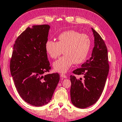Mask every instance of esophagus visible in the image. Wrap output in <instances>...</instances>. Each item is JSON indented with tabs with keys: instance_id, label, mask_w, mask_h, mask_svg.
Listing matches in <instances>:
<instances>
[{
	"instance_id": "34e87169",
	"label": "esophagus",
	"mask_w": 122,
	"mask_h": 122,
	"mask_svg": "<svg viewBox=\"0 0 122 122\" xmlns=\"http://www.w3.org/2000/svg\"><path fill=\"white\" fill-rule=\"evenodd\" d=\"M60 76H61V78H67L66 75L65 74H63V73H62V74H60Z\"/></svg>"
}]
</instances>
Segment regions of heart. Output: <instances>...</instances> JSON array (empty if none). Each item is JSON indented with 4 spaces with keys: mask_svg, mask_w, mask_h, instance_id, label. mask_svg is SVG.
<instances>
[{
    "mask_svg": "<svg viewBox=\"0 0 122 122\" xmlns=\"http://www.w3.org/2000/svg\"><path fill=\"white\" fill-rule=\"evenodd\" d=\"M91 46L88 35L70 30L61 32L57 36V41L48 40L44 47L50 57L55 59L63 51L64 55L54 62L53 66L56 71L66 73L72 66L80 64L85 60Z\"/></svg>",
    "mask_w": 122,
    "mask_h": 122,
    "instance_id": "heart-1",
    "label": "heart"
}]
</instances>
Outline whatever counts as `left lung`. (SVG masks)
Returning <instances> with one entry per match:
<instances>
[{
  "label": "left lung",
  "mask_w": 122,
  "mask_h": 122,
  "mask_svg": "<svg viewBox=\"0 0 122 122\" xmlns=\"http://www.w3.org/2000/svg\"><path fill=\"white\" fill-rule=\"evenodd\" d=\"M92 29L94 46L91 57L73 71L83 78L71 75V102L75 106L85 109L95 104L103 92L109 71L107 49L103 38Z\"/></svg>",
  "instance_id": "1"
}]
</instances>
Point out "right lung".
<instances>
[{
    "label": "right lung",
    "mask_w": 122,
    "mask_h": 122,
    "mask_svg": "<svg viewBox=\"0 0 122 122\" xmlns=\"http://www.w3.org/2000/svg\"><path fill=\"white\" fill-rule=\"evenodd\" d=\"M51 26L28 27L13 45L10 71L21 98L30 105L41 106L51 101L60 80L58 73L43 75L51 69L45 47Z\"/></svg>",
    "instance_id": "right-lung-1"
}]
</instances>
